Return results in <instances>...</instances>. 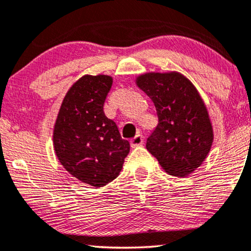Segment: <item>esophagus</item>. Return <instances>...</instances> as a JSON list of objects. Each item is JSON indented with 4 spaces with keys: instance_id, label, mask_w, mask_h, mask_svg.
Segmentation results:
<instances>
[{
    "instance_id": "1",
    "label": "esophagus",
    "mask_w": 251,
    "mask_h": 251,
    "mask_svg": "<svg viewBox=\"0 0 251 251\" xmlns=\"http://www.w3.org/2000/svg\"><path fill=\"white\" fill-rule=\"evenodd\" d=\"M143 142H145V139H143V136L141 134H136L134 138L131 140V147H132V148H135V147L142 146Z\"/></svg>"
}]
</instances>
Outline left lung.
I'll return each instance as SVG.
<instances>
[{
	"instance_id": "1",
	"label": "left lung",
	"mask_w": 251,
	"mask_h": 251,
	"mask_svg": "<svg viewBox=\"0 0 251 251\" xmlns=\"http://www.w3.org/2000/svg\"><path fill=\"white\" fill-rule=\"evenodd\" d=\"M136 85L151 99L158 117L147 150L169 175L193 173L213 141L208 110L198 89L178 72L145 73L136 78Z\"/></svg>"
}]
</instances>
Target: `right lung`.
Masks as SVG:
<instances>
[{"label": "right lung", "instance_id": "1", "mask_svg": "<svg viewBox=\"0 0 251 251\" xmlns=\"http://www.w3.org/2000/svg\"><path fill=\"white\" fill-rule=\"evenodd\" d=\"M111 86L110 75L81 76L66 93L53 127V149L61 164L96 188L119 176L129 152V142L103 111Z\"/></svg>", "mask_w": 251, "mask_h": 251}]
</instances>
